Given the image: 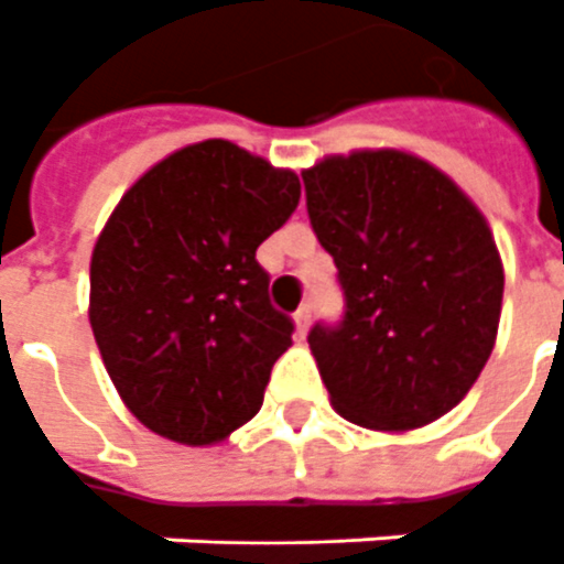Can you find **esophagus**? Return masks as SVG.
Instances as JSON below:
<instances>
[{
	"mask_svg": "<svg viewBox=\"0 0 564 564\" xmlns=\"http://www.w3.org/2000/svg\"><path fill=\"white\" fill-rule=\"evenodd\" d=\"M294 322H297V334H306V330H310V322H313V306H310V303H303L301 310H297V313H294Z\"/></svg>",
	"mask_w": 564,
	"mask_h": 564,
	"instance_id": "obj_1",
	"label": "esophagus"
}]
</instances>
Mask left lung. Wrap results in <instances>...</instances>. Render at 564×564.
<instances>
[{
    "label": "left lung",
    "mask_w": 564,
    "mask_h": 564,
    "mask_svg": "<svg viewBox=\"0 0 564 564\" xmlns=\"http://www.w3.org/2000/svg\"><path fill=\"white\" fill-rule=\"evenodd\" d=\"M303 185L346 303L306 337L334 410L377 431L441 419L498 334L505 270L486 218L449 175L394 148L325 158Z\"/></svg>",
    "instance_id": "1"
}]
</instances>
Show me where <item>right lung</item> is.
I'll return each instance as SVG.
<instances>
[{
	"instance_id": "1",
	"label": "right lung",
	"mask_w": 564,
	"mask_h": 564,
	"mask_svg": "<svg viewBox=\"0 0 564 564\" xmlns=\"http://www.w3.org/2000/svg\"><path fill=\"white\" fill-rule=\"evenodd\" d=\"M301 203V182L227 139L151 166L90 258V327L115 389L145 429L225 441L263 403L294 322L270 303L254 251Z\"/></svg>"
}]
</instances>
